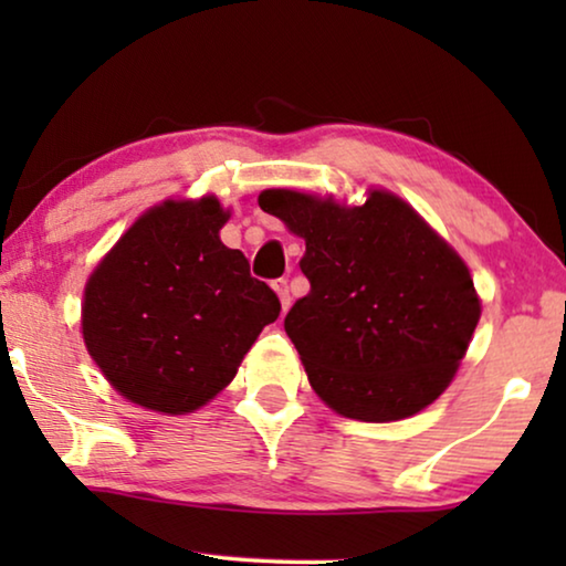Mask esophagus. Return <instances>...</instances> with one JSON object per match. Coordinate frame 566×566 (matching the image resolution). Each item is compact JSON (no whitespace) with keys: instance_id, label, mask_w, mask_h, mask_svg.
<instances>
[{"instance_id":"obj_1","label":"esophagus","mask_w":566,"mask_h":566,"mask_svg":"<svg viewBox=\"0 0 566 566\" xmlns=\"http://www.w3.org/2000/svg\"><path fill=\"white\" fill-rule=\"evenodd\" d=\"M273 289L277 293V298H281L283 312H289V306L293 304V296H291V291H289V281H285V277H277V281H273Z\"/></svg>"}]
</instances>
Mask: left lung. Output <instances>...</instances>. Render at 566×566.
<instances>
[{"mask_svg": "<svg viewBox=\"0 0 566 566\" xmlns=\"http://www.w3.org/2000/svg\"><path fill=\"white\" fill-rule=\"evenodd\" d=\"M265 213L306 242L312 291L285 314L324 405L360 422H397L451 386L482 298L459 252L391 190L350 206L332 192L268 188Z\"/></svg>", "mask_w": 566, "mask_h": 566, "instance_id": "1", "label": "left lung"}]
</instances>
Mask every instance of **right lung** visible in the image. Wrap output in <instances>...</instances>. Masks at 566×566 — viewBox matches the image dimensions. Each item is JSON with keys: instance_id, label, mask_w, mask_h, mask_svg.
Listing matches in <instances>:
<instances>
[{"instance_id": "1", "label": "right lung", "mask_w": 566, "mask_h": 566, "mask_svg": "<svg viewBox=\"0 0 566 566\" xmlns=\"http://www.w3.org/2000/svg\"><path fill=\"white\" fill-rule=\"evenodd\" d=\"M229 216L211 192L161 200L84 283V347L130 405L159 415L206 407L281 314L244 254L221 242Z\"/></svg>"}]
</instances>
